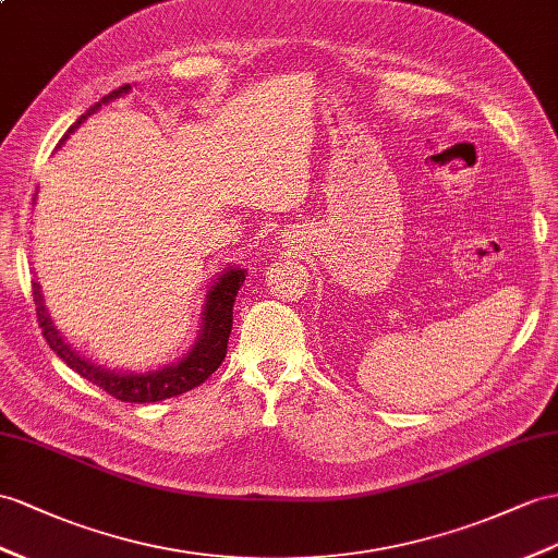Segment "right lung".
<instances>
[{"mask_svg": "<svg viewBox=\"0 0 558 558\" xmlns=\"http://www.w3.org/2000/svg\"><path fill=\"white\" fill-rule=\"evenodd\" d=\"M130 89H132L130 84H124V87L104 96L101 101L94 104L87 112H84V116L70 126L68 132L77 130L82 120H87V116H92L94 110L101 108V104H108L112 98H120ZM242 282H245V270H235V268L226 270V274L219 278V282L214 284L207 294L205 330L199 335L195 349L185 355L181 363L162 367L157 369V373H148V375H116V373H108V369L92 365L89 361H84L82 355H77V351H73L65 344L59 330L51 325L45 304H41L37 282H33V296L37 304V323L41 327V335H45V339L49 341L51 351L73 367L80 377L89 379L98 389H104L106 393L118 398L122 403H155V401H165V398L191 391L217 373V367L226 359L228 337H231V327H233V304Z\"/></svg>", "mask_w": 558, "mask_h": 558, "instance_id": "add662e5", "label": "right lung"}]
</instances>
